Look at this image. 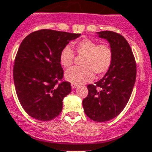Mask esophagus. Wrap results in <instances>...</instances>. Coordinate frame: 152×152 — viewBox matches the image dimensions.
<instances>
[{"label": "esophagus", "mask_w": 152, "mask_h": 152, "mask_svg": "<svg viewBox=\"0 0 152 152\" xmlns=\"http://www.w3.org/2000/svg\"><path fill=\"white\" fill-rule=\"evenodd\" d=\"M71 86H72V89H76V88H78V85H76V84H73V83H72V85H71Z\"/></svg>", "instance_id": "34e87169"}]
</instances>
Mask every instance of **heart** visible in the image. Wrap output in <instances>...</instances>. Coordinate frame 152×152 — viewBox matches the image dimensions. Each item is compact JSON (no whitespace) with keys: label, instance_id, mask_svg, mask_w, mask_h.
Masks as SVG:
<instances>
[{"label":"heart","instance_id":"heart-1","mask_svg":"<svg viewBox=\"0 0 152 152\" xmlns=\"http://www.w3.org/2000/svg\"><path fill=\"white\" fill-rule=\"evenodd\" d=\"M74 53L77 56L83 57L80 61L81 66L67 70L65 77L76 85L91 81L94 79V73L96 76H103L110 69L113 62V52L110 45L85 39L76 43L74 52L69 45L61 50L59 60L64 68H69L73 64Z\"/></svg>","mask_w":152,"mask_h":152}]
</instances>
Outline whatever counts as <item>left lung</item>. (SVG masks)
I'll list each match as a JSON object with an SVG mask.
<instances>
[{
    "instance_id": "left-lung-1",
    "label": "left lung",
    "mask_w": 152,
    "mask_h": 152,
    "mask_svg": "<svg viewBox=\"0 0 152 152\" xmlns=\"http://www.w3.org/2000/svg\"><path fill=\"white\" fill-rule=\"evenodd\" d=\"M109 42L113 52L111 66L95 84L88 85V95L83 100L84 112L97 122L118 116L131 97L136 80V62L129 44L121 35L111 31L97 32Z\"/></svg>"
}]
</instances>
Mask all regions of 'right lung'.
Instances as JSON below:
<instances>
[{
	"label": "right lung",
	"mask_w": 152,
	"mask_h": 152,
	"mask_svg": "<svg viewBox=\"0 0 152 152\" xmlns=\"http://www.w3.org/2000/svg\"><path fill=\"white\" fill-rule=\"evenodd\" d=\"M80 36L42 29L29 34L20 45L13 68L14 83L21 107L33 118L48 121L62 112V100L71 92V85L62 80L59 55L69 41Z\"/></svg>",
	"instance_id": "obj_1"
}]
</instances>
